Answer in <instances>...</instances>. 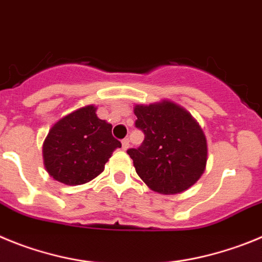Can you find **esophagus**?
Returning a JSON list of instances; mask_svg holds the SVG:
<instances>
[{"instance_id": "esophagus-1", "label": "esophagus", "mask_w": 262, "mask_h": 262, "mask_svg": "<svg viewBox=\"0 0 262 262\" xmlns=\"http://www.w3.org/2000/svg\"><path fill=\"white\" fill-rule=\"evenodd\" d=\"M121 145H122V150H128V148H129V140H128V138L122 140Z\"/></svg>"}]
</instances>
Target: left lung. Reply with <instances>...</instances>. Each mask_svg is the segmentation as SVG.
<instances>
[{"instance_id": "obj_1", "label": "left lung", "mask_w": 262, "mask_h": 262, "mask_svg": "<svg viewBox=\"0 0 262 262\" xmlns=\"http://www.w3.org/2000/svg\"><path fill=\"white\" fill-rule=\"evenodd\" d=\"M134 115L145 141L128 154L143 183L160 194H178L194 185L207 162L206 137L197 120L169 100L136 104Z\"/></svg>"}]
</instances>
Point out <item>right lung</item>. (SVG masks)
Segmentation results:
<instances>
[{
  "label": "right lung",
  "mask_w": 262,
  "mask_h": 262,
  "mask_svg": "<svg viewBox=\"0 0 262 262\" xmlns=\"http://www.w3.org/2000/svg\"><path fill=\"white\" fill-rule=\"evenodd\" d=\"M117 147L121 143L112 136V125L96 116L95 105H86L49 129L43 142L44 167L55 180L81 185L104 171Z\"/></svg>",
  "instance_id": "1"
}]
</instances>
